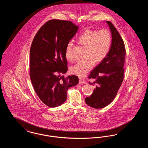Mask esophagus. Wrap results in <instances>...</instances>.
<instances>
[{"mask_svg": "<svg viewBox=\"0 0 148 148\" xmlns=\"http://www.w3.org/2000/svg\"><path fill=\"white\" fill-rule=\"evenodd\" d=\"M79 84H86V82H85L84 80H83V79H79Z\"/></svg>", "mask_w": 148, "mask_h": 148, "instance_id": "34e87169", "label": "esophagus"}]
</instances>
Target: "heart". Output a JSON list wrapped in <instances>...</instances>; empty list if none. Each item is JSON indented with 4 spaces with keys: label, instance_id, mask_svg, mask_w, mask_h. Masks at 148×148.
Masks as SVG:
<instances>
[{
    "label": "heart",
    "instance_id": "heart-1",
    "mask_svg": "<svg viewBox=\"0 0 148 148\" xmlns=\"http://www.w3.org/2000/svg\"><path fill=\"white\" fill-rule=\"evenodd\" d=\"M79 42L87 48L86 58H91L95 63H100L105 59L109 54L112 43V36L107 29L100 31L88 30L79 37ZM73 42H69L65 48V58L71 60V50ZM94 62L92 59L79 62L71 66L70 71L79 77H83L92 69Z\"/></svg>",
    "mask_w": 148,
    "mask_h": 148
}]
</instances>
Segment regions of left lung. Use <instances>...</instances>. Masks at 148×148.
Instances as JSON below:
<instances>
[{"instance_id": "obj_1", "label": "left lung", "mask_w": 148, "mask_h": 148, "mask_svg": "<svg viewBox=\"0 0 148 148\" xmlns=\"http://www.w3.org/2000/svg\"><path fill=\"white\" fill-rule=\"evenodd\" d=\"M106 22L112 36L111 48L105 59L90 72L88 77L95 81L89 84H95L96 88L92 95L85 99L87 105L95 109L103 108L113 101L124 78L126 54L124 41L113 24Z\"/></svg>"}]
</instances>
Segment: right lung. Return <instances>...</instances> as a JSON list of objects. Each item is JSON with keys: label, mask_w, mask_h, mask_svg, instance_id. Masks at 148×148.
Listing matches in <instances>:
<instances>
[{"label": "right lung", "mask_w": 148, "mask_h": 148, "mask_svg": "<svg viewBox=\"0 0 148 148\" xmlns=\"http://www.w3.org/2000/svg\"><path fill=\"white\" fill-rule=\"evenodd\" d=\"M79 27L70 21L50 20L39 30L30 50V77L37 95L46 106L55 108L65 101L67 90L79 82L77 76L64 75L68 71L67 44Z\"/></svg>", "instance_id": "add662e5"}]
</instances>
